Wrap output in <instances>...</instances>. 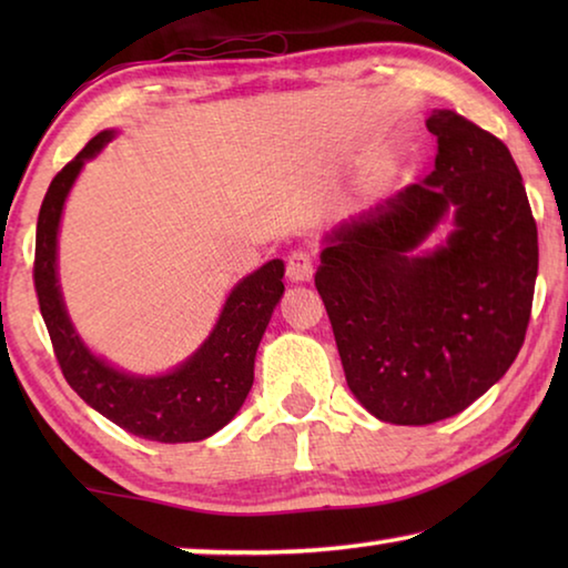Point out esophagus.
Segmentation results:
<instances>
[{"label":"esophagus","instance_id":"esophagus-1","mask_svg":"<svg viewBox=\"0 0 568 568\" xmlns=\"http://www.w3.org/2000/svg\"><path fill=\"white\" fill-rule=\"evenodd\" d=\"M285 267H287V277H291L293 283L313 281V273H315L313 257L311 253H305V250H293V253L287 255Z\"/></svg>","mask_w":568,"mask_h":568}]
</instances>
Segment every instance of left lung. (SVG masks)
<instances>
[{
	"label": "left lung",
	"mask_w": 568,
	"mask_h": 568,
	"mask_svg": "<svg viewBox=\"0 0 568 568\" xmlns=\"http://www.w3.org/2000/svg\"><path fill=\"white\" fill-rule=\"evenodd\" d=\"M426 128L434 172L331 230L315 273L348 388L396 426L456 416L504 378L538 273L536 220L508 148L454 110H434ZM448 212L447 243L418 256Z\"/></svg>",
	"instance_id": "1"
}]
</instances>
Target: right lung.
Returning <instances> with one entry per match:
<instances>
[{"instance_id": "1", "label": "right lung", "mask_w": 568, "mask_h": 568, "mask_svg": "<svg viewBox=\"0 0 568 568\" xmlns=\"http://www.w3.org/2000/svg\"><path fill=\"white\" fill-rule=\"evenodd\" d=\"M114 138L102 130L57 172L37 220L34 291L64 378L88 406L132 436L160 444H190L217 434L235 418L253 388L255 353L285 291L283 261L243 277L223 305L207 341L185 363L162 376H134L94 355L67 315L57 277V233L82 165Z\"/></svg>"}]
</instances>
